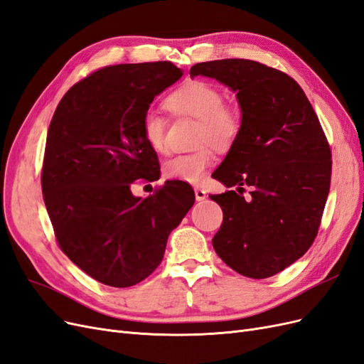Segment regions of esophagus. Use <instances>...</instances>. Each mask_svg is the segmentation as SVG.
<instances>
[{
  "label": "esophagus",
  "instance_id": "1",
  "mask_svg": "<svg viewBox=\"0 0 364 364\" xmlns=\"http://www.w3.org/2000/svg\"><path fill=\"white\" fill-rule=\"evenodd\" d=\"M194 194H196V200L197 202H202V200L206 199V191L199 188V186H196V188H194Z\"/></svg>",
  "mask_w": 364,
  "mask_h": 364
}]
</instances>
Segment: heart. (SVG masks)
Listing matches in <instances>:
<instances>
[{
  "instance_id": "heart-1",
  "label": "heart",
  "mask_w": 364,
  "mask_h": 364,
  "mask_svg": "<svg viewBox=\"0 0 364 364\" xmlns=\"http://www.w3.org/2000/svg\"><path fill=\"white\" fill-rule=\"evenodd\" d=\"M222 91L203 80H191L181 85L165 100V106L174 115H186L199 119L197 144H211L218 150L232 147L241 132V115L238 109L223 103ZM167 123L158 112L149 111L142 118V135L155 151L167 149L165 141ZM214 161V151L202 146L191 153L176 155L164 164V176L168 179L197 183Z\"/></svg>"
}]
</instances>
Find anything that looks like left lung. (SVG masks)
Here are the masks:
<instances>
[{"label": "left lung", "instance_id": "obj_1", "mask_svg": "<svg viewBox=\"0 0 364 364\" xmlns=\"http://www.w3.org/2000/svg\"><path fill=\"white\" fill-rule=\"evenodd\" d=\"M235 92L241 132L213 173L230 191L209 196L223 209L217 255L253 279L273 277L310 249L331 183V150L311 103L290 75L259 62L196 63ZM251 186L244 199L242 191Z\"/></svg>", "mask_w": 364, "mask_h": 364}]
</instances>
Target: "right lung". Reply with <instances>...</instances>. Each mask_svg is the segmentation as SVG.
Segmentation results:
<instances>
[{
	"label": "right lung",
	"instance_id": "obj_1",
	"mask_svg": "<svg viewBox=\"0 0 364 364\" xmlns=\"http://www.w3.org/2000/svg\"><path fill=\"white\" fill-rule=\"evenodd\" d=\"M182 74L171 62L102 68L63 95L50 123L41 181L54 234L77 267L111 287L155 272L170 232L194 205L181 181L146 199L132 193L138 179H159L142 118Z\"/></svg>",
	"mask_w": 364,
	"mask_h": 364
}]
</instances>
